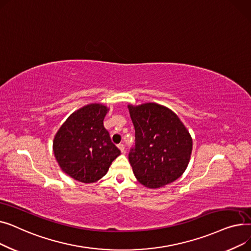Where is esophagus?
Listing matches in <instances>:
<instances>
[{
	"mask_svg": "<svg viewBox=\"0 0 251 251\" xmlns=\"http://www.w3.org/2000/svg\"><path fill=\"white\" fill-rule=\"evenodd\" d=\"M118 148H119V150L121 151V152H125V147H124V144H119Z\"/></svg>",
	"mask_w": 251,
	"mask_h": 251,
	"instance_id": "obj_1",
	"label": "esophagus"
}]
</instances>
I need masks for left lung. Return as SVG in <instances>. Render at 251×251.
<instances>
[{
  "mask_svg": "<svg viewBox=\"0 0 251 251\" xmlns=\"http://www.w3.org/2000/svg\"><path fill=\"white\" fill-rule=\"evenodd\" d=\"M135 129V146L128 157L142 185L160 188L177 180L186 170L192 138L178 116L164 105L148 102L128 105Z\"/></svg>",
  "mask_w": 251,
  "mask_h": 251,
  "instance_id": "8db88e82",
  "label": "left lung"
}]
</instances>
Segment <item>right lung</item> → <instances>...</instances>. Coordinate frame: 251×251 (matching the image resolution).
<instances>
[{"label": "right lung", "instance_id": "right-lung-1", "mask_svg": "<svg viewBox=\"0 0 251 251\" xmlns=\"http://www.w3.org/2000/svg\"><path fill=\"white\" fill-rule=\"evenodd\" d=\"M108 110L100 103H90L77 110L60 127L52 141L59 166L79 182L100 180L121 153L103 127Z\"/></svg>", "mask_w": 251, "mask_h": 251}]
</instances>
